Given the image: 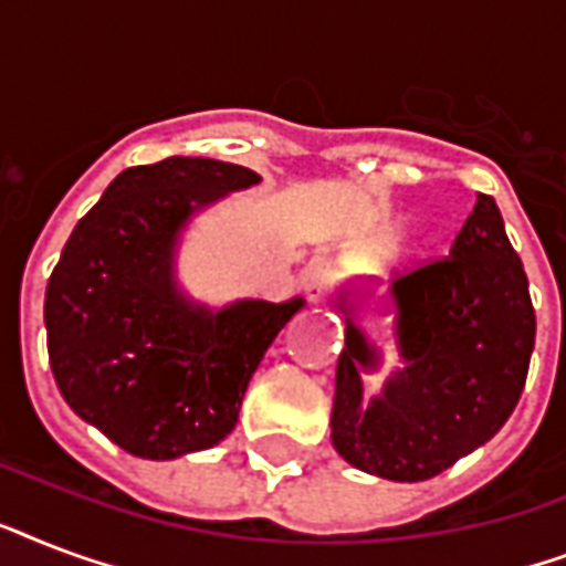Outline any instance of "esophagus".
<instances>
[{"label": "esophagus", "mask_w": 566, "mask_h": 566, "mask_svg": "<svg viewBox=\"0 0 566 566\" xmlns=\"http://www.w3.org/2000/svg\"><path fill=\"white\" fill-rule=\"evenodd\" d=\"M302 284H305V293H308L311 302H323L328 296V287H332V275L323 266H311Z\"/></svg>", "instance_id": "esophagus-1"}]
</instances>
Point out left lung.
<instances>
[{"label": "left lung", "mask_w": 566, "mask_h": 566, "mask_svg": "<svg viewBox=\"0 0 566 566\" xmlns=\"http://www.w3.org/2000/svg\"><path fill=\"white\" fill-rule=\"evenodd\" d=\"M394 302L405 370L364 402L361 367L376 353L349 319L332 443L364 473L426 482L488 443L526 387L535 308L493 196L479 193L449 255L396 275Z\"/></svg>", "instance_id": "1"}]
</instances>
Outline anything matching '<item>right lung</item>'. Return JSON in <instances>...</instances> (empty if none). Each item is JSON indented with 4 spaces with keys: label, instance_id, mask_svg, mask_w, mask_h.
<instances>
[{
    "label": "right lung",
    "instance_id": "obj_1",
    "mask_svg": "<svg viewBox=\"0 0 566 566\" xmlns=\"http://www.w3.org/2000/svg\"><path fill=\"white\" fill-rule=\"evenodd\" d=\"M211 158L128 167L84 213L46 284L57 390L82 420L137 458L167 461L220 443L266 346L302 300L190 308L170 279L172 247L199 205L255 185Z\"/></svg>",
    "mask_w": 566,
    "mask_h": 566
}]
</instances>
